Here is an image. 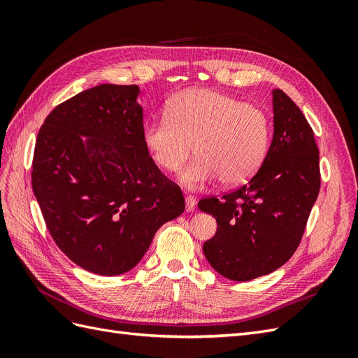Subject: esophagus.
Instances as JSON below:
<instances>
[{
  "mask_svg": "<svg viewBox=\"0 0 358 358\" xmlns=\"http://www.w3.org/2000/svg\"><path fill=\"white\" fill-rule=\"evenodd\" d=\"M185 209H187V212H192L194 209H196V199L191 196H187L185 197Z\"/></svg>",
  "mask_w": 358,
  "mask_h": 358,
  "instance_id": "1",
  "label": "esophagus"
}]
</instances>
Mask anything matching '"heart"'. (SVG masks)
I'll return each instance as SVG.
<instances>
[{"label": "heart", "mask_w": 358, "mask_h": 358, "mask_svg": "<svg viewBox=\"0 0 358 358\" xmlns=\"http://www.w3.org/2000/svg\"><path fill=\"white\" fill-rule=\"evenodd\" d=\"M142 138L155 164L175 171L191 154L179 180L197 189L216 178L239 185L262 166L270 138L268 115L255 104L212 90L183 91L167 103L164 115L149 119Z\"/></svg>", "instance_id": "b5f03b06"}]
</instances>
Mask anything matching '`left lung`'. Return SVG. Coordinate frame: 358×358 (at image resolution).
<instances>
[{
	"mask_svg": "<svg viewBox=\"0 0 358 358\" xmlns=\"http://www.w3.org/2000/svg\"><path fill=\"white\" fill-rule=\"evenodd\" d=\"M321 185L320 152L305 115L273 91V138L248 183L199 201L218 230L203 245L210 266L231 280H251L285 264L301 241Z\"/></svg>",
	"mask_w": 358,
	"mask_h": 358,
	"instance_id": "left-lung-1",
	"label": "left lung"
}]
</instances>
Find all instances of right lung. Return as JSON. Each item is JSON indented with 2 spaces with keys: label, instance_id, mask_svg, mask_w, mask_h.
<instances>
[{
  "label": "right lung",
  "instance_id": "obj_1",
  "mask_svg": "<svg viewBox=\"0 0 358 358\" xmlns=\"http://www.w3.org/2000/svg\"><path fill=\"white\" fill-rule=\"evenodd\" d=\"M138 94L137 85L103 83L61 103L32 158V191L52 239L101 276L131 270L159 227L185 210L180 188L143 145Z\"/></svg>",
  "mask_w": 358,
  "mask_h": 358
}]
</instances>
